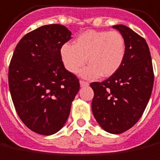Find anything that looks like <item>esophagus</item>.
Here are the masks:
<instances>
[{
	"label": "esophagus",
	"instance_id": "1",
	"mask_svg": "<svg viewBox=\"0 0 160 160\" xmlns=\"http://www.w3.org/2000/svg\"><path fill=\"white\" fill-rule=\"evenodd\" d=\"M80 86L81 87H86V86H89V82H84V81H80Z\"/></svg>",
	"mask_w": 160,
	"mask_h": 160
}]
</instances>
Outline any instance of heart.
<instances>
[{
    "instance_id": "obj_1",
    "label": "heart",
    "mask_w": 160,
    "mask_h": 160,
    "mask_svg": "<svg viewBox=\"0 0 160 160\" xmlns=\"http://www.w3.org/2000/svg\"><path fill=\"white\" fill-rule=\"evenodd\" d=\"M125 41L118 31L87 30L75 39L73 45L62 46L60 56L65 69L77 74L86 62L81 76L95 79L112 77L119 69L125 57Z\"/></svg>"
}]
</instances>
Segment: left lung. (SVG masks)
<instances>
[{"instance_id":"1","label":"left lung","mask_w":160,"mask_h":160,"mask_svg":"<svg viewBox=\"0 0 160 160\" xmlns=\"http://www.w3.org/2000/svg\"><path fill=\"white\" fill-rule=\"evenodd\" d=\"M112 27L125 41V57L119 69L102 82H91V108L102 128L120 134L132 128L149 102L154 82L153 69L145 40L127 26Z\"/></svg>"}]
</instances>
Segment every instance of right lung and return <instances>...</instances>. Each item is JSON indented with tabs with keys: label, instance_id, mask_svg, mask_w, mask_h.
Wrapping results in <instances>:
<instances>
[{
	"label": "right lung",
	"instance_id": "1",
	"mask_svg": "<svg viewBox=\"0 0 160 160\" xmlns=\"http://www.w3.org/2000/svg\"><path fill=\"white\" fill-rule=\"evenodd\" d=\"M71 32L60 24L28 33L15 47L8 86L15 111L28 128L42 135L60 131L68 119L80 84L60 56Z\"/></svg>",
	"mask_w": 160,
	"mask_h": 160
}]
</instances>
